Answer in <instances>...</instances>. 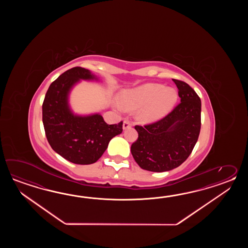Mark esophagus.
<instances>
[{
	"mask_svg": "<svg viewBox=\"0 0 248 248\" xmlns=\"http://www.w3.org/2000/svg\"><path fill=\"white\" fill-rule=\"evenodd\" d=\"M131 126V124L129 123V122H126V121H125V122H123V126H122V127H123V129L125 130V129H127V128H129Z\"/></svg>",
	"mask_w": 248,
	"mask_h": 248,
	"instance_id": "esophagus-1",
	"label": "esophagus"
}]
</instances>
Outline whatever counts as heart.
I'll return each mask as SVG.
<instances>
[{"label":"heart","instance_id":"1","mask_svg":"<svg viewBox=\"0 0 248 248\" xmlns=\"http://www.w3.org/2000/svg\"><path fill=\"white\" fill-rule=\"evenodd\" d=\"M178 100V92L174 88L164 85L147 83L124 90L120 95V111H137V119L143 123L160 121L169 114Z\"/></svg>","mask_w":248,"mask_h":248}]
</instances>
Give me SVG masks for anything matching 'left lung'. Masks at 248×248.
<instances>
[{"instance_id": "obj_1", "label": "left lung", "mask_w": 248, "mask_h": 248, "mask_svg": "<svg viewBox=\"0 0 248 248\" xmlns=\"http://www.w3.org/2000/svg\"><path fill=\"white\" fill-rule=\"evenodd\" d=\"M181 103L158 122L136 126L131 153L141 169L165 172L179 167L190 156L200 136L201 101L185 81L173 79Z\"/></svg>"}]
</instances>
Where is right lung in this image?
Returning <instances> with one entry per match:
<instances>
[{
  "label": "right lung",
  "instance_id": "add662e5",
  "mask_svg": "<svg viewBox=\"0 0 248 248\" xmlns=\"http://www.w3.org/2000/svg\"><path fill=\"white\" fill-rule=\"evenodd\" d=\"M83 80H98L90 70L74 67L61 74L49 86L42 104V122L47 142L70 162L90 165L106 152L112 137L122 134V122L108 125L99 113L74 114L69 94Z\"/></svg>",
  "mask_w": 248,
  "mask_h": 248
}]
</instances>
